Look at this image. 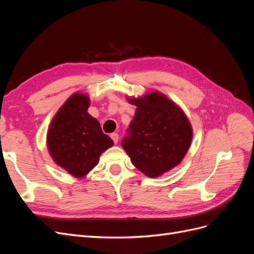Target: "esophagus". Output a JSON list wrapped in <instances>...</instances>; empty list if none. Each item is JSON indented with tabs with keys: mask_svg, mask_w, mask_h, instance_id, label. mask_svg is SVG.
I'll use <instances>...</instances> for the list:
<instances>
[{
	"mask_svg": "<svg viewBox=\"0 0 254 254\" xmlns=\"http://www.w3.org/2000/svg\"><path fill=\"white\" fill-rule=\"evenodd\" d=\"M111 139L113 140V142H114V144H117L118 142H119V134L118 133H111Z\"/></svg>",
	"mask_w": 254,
	"mask_h": 254,
	"instance_id": "1",
	"label": "esophagus"
}]
</instances>
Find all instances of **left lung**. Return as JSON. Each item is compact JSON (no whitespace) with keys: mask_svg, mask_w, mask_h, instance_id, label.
I'll list each match as a JSON object with an SVG mask.
<instances>
[{"mask_svg":"<svg viewBox=\"0 0 254 254\" xmlns=\"http://www.w3.org/2000/svg\"><path fill=\"white\" fill-rule=\"evenodd\" d=\"M128 102L136 110L122 147L137 170L150 178L171 171L181 162L191 142L187 115L159 92Z\"/></svg>","mask_w":254,"mask_h":254,"instance_id":"obj_1","label":"left lung"}]
</instances>
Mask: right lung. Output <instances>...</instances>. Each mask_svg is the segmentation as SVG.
<instances>
[{
	"mask_svg": "<svg viewBox=\"0 0 254 254\" xmlns=\"http://www.w3.org/2000/svg\"><path fill=\"white\" fill-rule=\"evenodd\" d=\"M90 98L75 93L58 110L48 131V148L56 164L81 178L97 165L99 156L113 145L97 120L88 113Z\"/></svg>",
	"mask_w": 254,
	"mask_h": 254,
	"instance_id": "obj_1",
	"label": "right lung"
}]
</instances>
